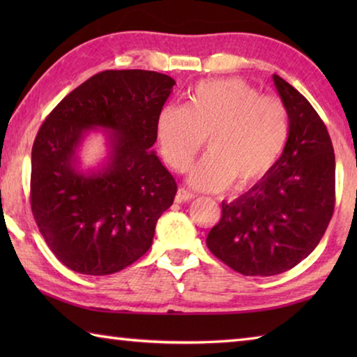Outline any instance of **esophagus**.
<instances>
[{
  "label": "esophagus",
  "mask_w": 357,
  "mask_h": 357,
  "mask_svg": "<svg viewBox=\"0 0 357 357\" xmlns=\"http://www.w3.org/2000/svg\"><path fill=\"white\" fill-rule=\"evenodd\" d=\"M195 198V195H193L192 192H189L187 189H184V187H179L178 189V193H176V202L181 203V202H190Z\"/></svg>",
  "instance_id": "34e87169"
}]
</instances>
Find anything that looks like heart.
<instances>
[{
	"label": "heart",
	"instance_id": "b5f03b06",
	"mask_svg": "<svg viewBox=\"0 0 357 357\" xmlns=\"http://www.w3.org/2000/svg\"><path fill=\"white\" fill-rule=\"evenodd\" d=\"M155 134L167 164L184 172L202 149L209 153L192 168L189 183L200 190H222L233 183L244 190L268 176L288 138V112L282 100L261 96L239 78L198 83L185 107L165 105Z\"/></svg>",
	"mask_w": 357,
	"mask_h": 357
}]
</instances>
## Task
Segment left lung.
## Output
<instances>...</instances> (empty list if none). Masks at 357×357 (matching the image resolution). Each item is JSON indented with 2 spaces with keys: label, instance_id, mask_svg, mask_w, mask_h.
I'll return each mask as SVG.
<instances>
[{
  "label": "left lung",
  "instance_id": "8db88e82",
  "mask_svg": "<svg viewBox=\"0 0 357 357\" xmlns=\"http://www.w3.org/2000/svg\"><path fill=\"white\" fill-rule=\"evenodd\" d=\"M274 84L289 119L288 140L268 176L231 203L206 245L244 275H277L315 250L335 206V155L315 108L279 75Z\"/></svg>",
  "mask_w": 357,
  "mask_h": 357
}]
</instances>
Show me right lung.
Listing matches in <instances>:
<instances>
[{
  "mask_svg": "<svg viewBox=\"0 0 357 357\" xmlns=\"http://www.w3.org/2000/svg\"><path fill=\"white\" fill-rule=\"evenodd\" d=\"M176 82L154 70H104L53 108L31 153V211L55 257L86 275L128 268L153 244L178 185L151 151L157 114ZM91 128L111 134L102 169L77 168Z\"/></svg>",
  "mask_w": 357,
  "mask_h": 357,
  "instance_id": "add662e5",
  "label": "right lung"
}]
</instances>
